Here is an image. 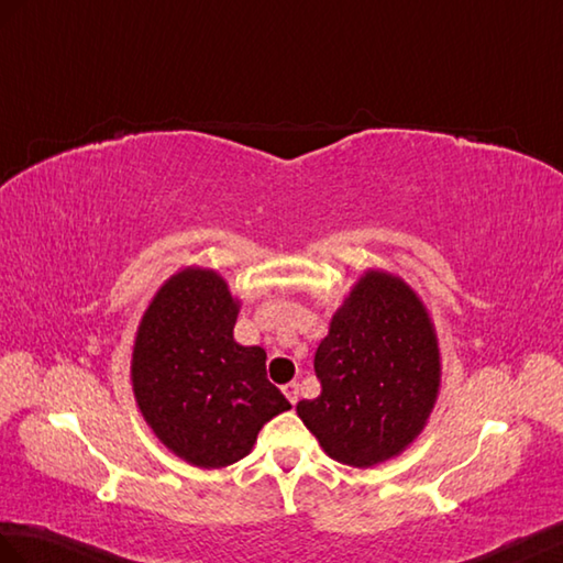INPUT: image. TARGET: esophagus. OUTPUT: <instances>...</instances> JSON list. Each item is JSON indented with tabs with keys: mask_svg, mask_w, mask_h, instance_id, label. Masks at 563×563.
I'll return each instance as SVG.
<instances>
[{
	"mask_svg": "<svg viewBox=\"0 0 563 563\" xmlns=\"http://www.w3.org/2000/svg\"><path fill=\"white\" fill-rule=\"evenodd\" d=\"M283 394H285V398L290 400L292 405H297V400H299V384H297V382L285 384V386H283Z\"/></svg>",
	"mask_w": 563,
	"mask_h": 563,
	"instance_id": "obj_1",
	"label": "esophagus"
}]
</instances>
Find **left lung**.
Segmentation results:
<instances>
[{
    "instance_id": "obj_1",
    "label": "left lung",
    "mask_w": 563,
    "mask_h": 563,
    "mask_svg": "<svg viewBox=\"0 0 563 563\" xmlns=\"http://www.w3.org/2000/svg\"><path fill=\"white\" fill-rule=\"evenodd\" d=\"M321 394L297 415L323 451L352 467L394 459L420 434L439 390L429 313L408 285L364 273L313 355Z\"/></svg>"
}]
</instances>
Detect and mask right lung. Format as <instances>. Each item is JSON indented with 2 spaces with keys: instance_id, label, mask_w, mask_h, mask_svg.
Here are the masks:
<instances>
[{
  "instance_id": "add662e5",
  "label": "right lung",
  "mask_w": 563,
  "mask_h": 563,
  "mask_svg": "<svg viewBox=\"0 0 563 563\" xmlns=\"http://www.w3.org/2000/svg\"><path fill=\"white\" fill-rule=\"evenodd\" d=\"M234 321L225 280L187 268L161 287L136 333L139 408L169 451L199 467L238 463L261 427L290 410L266 378V352L234 343Z\"/></svg>"
}]
</instances>
